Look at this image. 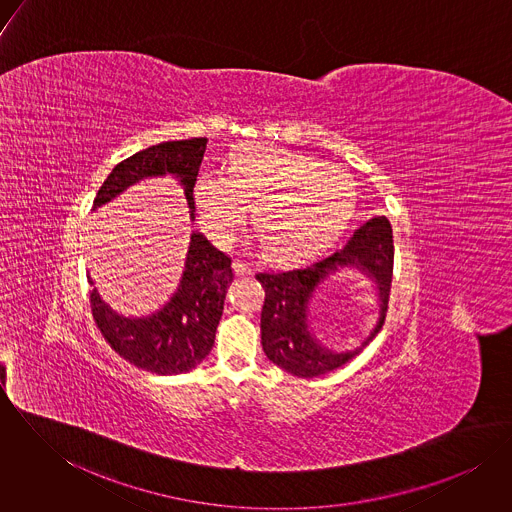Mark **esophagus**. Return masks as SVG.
<instances>
[{
    "label": "esophagus",
    "mask_w": 512,
    "mask_h": 512,
    "mask_svg": "<svg viewBox=\"0 0 512 512\" xmlns=\"http://www.w3.org/2000/svg\"><path fill=\"white\" fill-rule=\"evenodd\" d=\"M232 268H234V274L236 276H248L250 274V266L246 264V262H242V260H234V264H232Z\"/></svg>",
    "instance_id": "34e87169"
}]
</instances>
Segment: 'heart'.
I'll list each match as a JSON object with an SVG mask.
<instances>
[{
  "instance_id": "heart-1",
  "label": "heart",
  "mask_w": 512,
  "mask_h": 512,
  "mask_svg": "<svg viewBox=\"0 0 512 512\" xmlns=\"http://www.w3.org/2000/svg\"><path fill=\"white\" fill-rule=\"evenodd\" d=\"M195 199L205 230L226 244L252 224L274 258H307L333 242L355 209L353 179L323 161L284 147L240 144L226 175L203 171Z\"/></svg>"
}]
</instances>
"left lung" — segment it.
<instances>
[{
    "label": "left lung",
    "instance_id": "obj_1",
    "mask_svg": "<svg viewBox=\"0 0 512 512\" xmlns=\"http://www.w3.org/2000/svg\"><path fill=\"white\" fill-rule=\"evenodd\" d=\"M339 265H357L376 282L381 299V319L366 343L349 354L323 350L308 333L306 303L316 284ZM394 270L392 226L386 217H374L353 234L343 250L317 260L309 266L290 270H262L256 280L266 297L262 305L260 329L262 347L274 365L297 378H313L353 361L382 329Z\"/></svg>",
    "mask_w": 512,
    "mask_h": 512
}]
</instances>
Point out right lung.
I'll use <instances>...</instances> for the list:
<instances>
[{
    "label": "right lung",
    "mask_w": 512,
    "mask_h": 512,
    "mask_svg": "<svg viewBox=\"0 0 512 512\" xmlns=\"http://www.w3.org/2000/svg\"><path fill=\"white\" fill-rule=\"evenodd\" d=\"M207 142V138L163 142L120 161L98 189L94 209L144 177L171 173L185 187L189 209L195 213L193 187ZM232 278L230 258L203 234H193L181 286L161 311L144 319H128L114 313L92 290V317L106 343L130 365L163 376L189 372L215 345L226 288Z\"/></svg>",
    "instance_id": "obj_1"
}]
</instances>
